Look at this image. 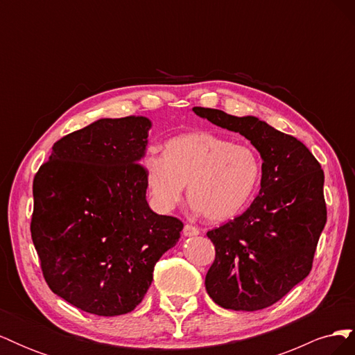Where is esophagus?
I'll return each instance as SVG.
<instances>
[{
	"mask_svg": "<svg viewBox=\"0 0 355 355\" xmlns=\"http://www.w3.org/2000/svg\"><path fill=\"white\" fill-rule=\"evenodd\" d=\"M200 234V230L197 227H194V225H189L187 223L184 227V235L185 237H196V235Z\"/></svg>",
	"mask_w": 355,
	"mask_h": 355,
	"instance_id": "obj_1",
	"label": "esophagus"
}]
</instances>
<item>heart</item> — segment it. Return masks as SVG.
Instances as JSON below:
<instances>
[{"mask_svg": "<svg viewBox=\"0 0 355 355\" xmlns=\"http://www.w3.org/2000/svg\"><path fill=\"white\" fill-rule=\"evenodd\" d=\"M261 171L253 146L201 130L168 139L163 155L148 154L144 159L148 196L158 211L173 210L188 184L191 204L211 222L227 220L245 207Z\"/></svg>", "mask_w": 355, "mask_h": 355, "instance_id": "b5f03b06", "label": "heart"}]
</instances>
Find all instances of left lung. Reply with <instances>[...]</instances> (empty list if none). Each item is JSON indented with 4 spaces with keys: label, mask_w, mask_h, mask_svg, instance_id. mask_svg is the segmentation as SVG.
<instances>
[{
    "label": "left lung",
    "mask_w": 355,
    "mask_h": 355,
    "mask_svg": "<svg viewBox=\"0 0 355 355\" xmlns=\"http://www.w3.org/2000/svg\"><path fill=\"white\" fill-rule=\"evenodd\" d=\"M192 111L249 139L263 161L259 196L250 207L207 232L216 250L206 275L207 293L227 309L271 306L313 268L327 220L323 170L302 142L259 118L201 106Z\"/></svg>",
    "instance_id": "left-lung-1"
}]
</instances>
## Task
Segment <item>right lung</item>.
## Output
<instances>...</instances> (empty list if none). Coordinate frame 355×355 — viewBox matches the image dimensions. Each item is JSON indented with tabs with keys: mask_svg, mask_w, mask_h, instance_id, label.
<instances>
[{
	"mask_svg": "<svg viewBox=\"0 0 355 355\" xmlns=\"http://www.w3.org/2000/svg\"><path fill=\"white\" fill-rule=\"evenodd\" d=\"M146 116L102 118L53 145L34 178L31 237L53 293L85 313L133 311L176 245L178 218L146 201Z\"/></svg>",
	"mask_w": 355,
	"mask_h": 355,
	"instance_id": "1",
	"label": "right lung"
}]
</instances>
